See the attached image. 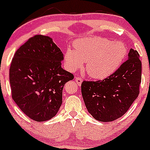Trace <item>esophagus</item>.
I'll use <instances>...</instances> for the list:
<instances>
[{
    "label": "esophagus",
    "instance_id": "34e87169",
    "mask_svg": "<svg viewBox=\"0 0 150 150\" xmlns=\"http://www.w3.org/2000/svg\"><path fill=\"white\" fill-rule=\"evenodd\" d=\"M75 82H76L77 84L80 86V85H81L82 83H83V78H81L80 77H77V78H75Z\"/></svg>",
    "mask_w": 150,
    "mask_h": 150
}]
</instances>
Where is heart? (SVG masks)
<instances>
[{"instance_id": "1", "label": "heart", "mask_w": 150, "mask_h": 150, "mask_svg": "<svg viewBox=\"0 0 150 150\" xmlns=\"http://www.w3.org/2000/svg\"><path fill=\"white\" fill-rule=\"evenodd\" d=\"M75 50L67 48L65 61L69 70L75 71L86 62L88 75L95 79H105L112 75L125 60L126 46L98 37L85 38L75 41Z\"/></svg>"}]
</instances>
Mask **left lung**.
I'll return each mask as SVG.
<instances>
[{"mask_svg":"<svg viewBox=\"0 0 150 150\" xmlns=\"http://www.w3.org/2000/svg\"><path fill=\"white\" fill-rule=\"evenodd\" d=\"M141 78L139 55L130 49L128 60L108 78L83 82L82 95L89 113L100 122H112L121 117L137 98Z\"/></svg>","mask_w":150,"mask_h":150,"instance_id":"1","label":"left lung"}]
</instances>
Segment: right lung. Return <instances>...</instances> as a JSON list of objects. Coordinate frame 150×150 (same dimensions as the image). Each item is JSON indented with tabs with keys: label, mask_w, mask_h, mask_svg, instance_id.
<instances>
[{
	"label": "right lung",
	"mask_w": 150,
	"mask_h": 150,
	"mask_svg": "<svg viewBox=\"0 0 150 150\" xmlns=\"http://www.w3.org/2000/svg\"><path fill=\"white\" fill-rule=\"evenodd\" d=\"M63 59L52 39L42 35L30 38L15 53L9 71L12 98L30 119L49 120L60 109L64 85L74 78L62 68Z\"/></svg>",
	"instance_id": "right-lung-1"
}]
</instances>
